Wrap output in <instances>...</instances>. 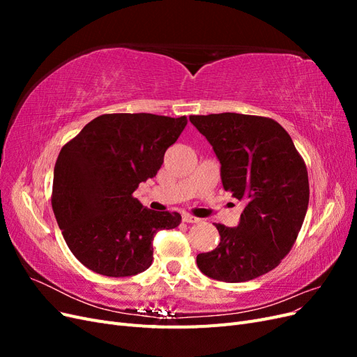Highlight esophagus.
I'll use <instances>...</instances> for the list:
<instances>
[{
	"label": "esophagus",
	"instance_id": "obj_1",
	"mask_svg": "<svg viewBox=\"0 0 357 357\" xmlns=\"http://www.w3.org/2000/svg\"><path fill=\"white\" fill-rule=\"evenodd\" d=\"M183 222L186 223H198L199 219L195 218V215H190V214H183Z\"/></svg>",
	"mask_w": 357,
	"mask_h": 357
}]
</instances>
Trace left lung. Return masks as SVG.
I'll use <instances>...</instances> for the list:
<instances>
[{"mask_svg":"<svg viewBox=\"0 0 357 357\" xmlns=\"http://www.w3.org/2000/svg\"><path fill=\"white\" fill-rule=\"evenodd\" d=\"M220 162L223 189L244 201L236 228L215 225L220 243L199 253L201 273L241 283L274 269L305 219L308 172L286 129L273 119L238 113L190 116Z\"/></svg>","mask_w":357,"mask_h":357,"instance_id":"left-lung-1","label":"left lung"}]
</instances>
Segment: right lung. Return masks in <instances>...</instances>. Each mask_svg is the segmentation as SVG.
<instances>
[{"label": "right lung", "instance_id": "obj_1", "mask_svg": "<svg viewBox=\"0 0 357 357\" xmlns=\"http://www.w3.org/2000/svg\"><path fill=\"white\" fill-rule=\"evenodd\" d=\"M186 123V116L102 114L61 149L52 208L71 253L91 271L107 277L146 271L156 232L178 226V213L149 210L132 193L156 176Z\"/></svg>", "mask_w": 357, "mask_h": 357}]
</instances>
